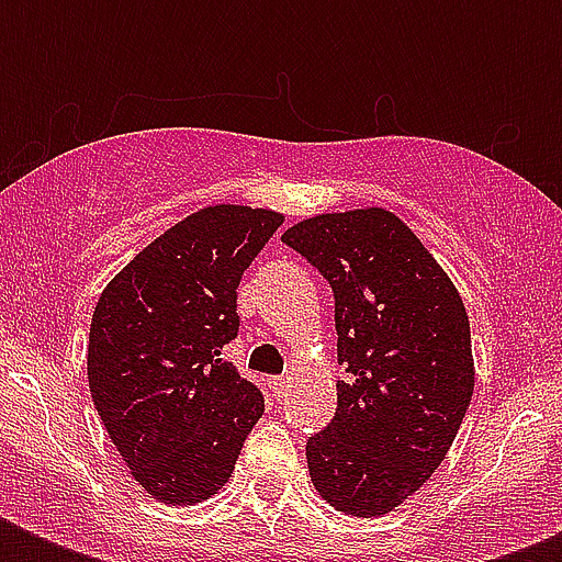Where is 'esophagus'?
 Wrapping results in <instances>:
<instances>
[{
  "label": "esophagus",
  "instance_id": "1",
  "mask_svg": "<svg viewBox=\"0 0 562 562\" xmlns=\"http://www.w3.org/2000/svg\"><path fill=\"white\" fill-rule=\"evenodd\" d=\"M268 384H271L273 396H282V393H285V379H282V375H273Z\"/></svg>",
  "mask_w": 562,
  "mask_h": 562
}]
</instances>
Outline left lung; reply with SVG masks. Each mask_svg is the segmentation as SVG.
<instances>
[{"label": "left lung", "mask_w": 562, "mask_h": 562, "mask_svg": "<svg viewBox=\"0 0 562 562\" xmlns=\"http://www.w3.org/2000/svg\"><path fill=\"white\" fill-rule=\"evenodd\" d=\"M333 285L338 408L308 437L312 484L350 516L414 496L470 408V317L437 259L382 206L324 212L282 233Z\"/></svg>", "instance_id": "1"}]
</instances>
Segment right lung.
<instances>
[{
  "label": "right lung",
  "mask_w": 562,
  "mask_h": 562,
  "mask_svg": "<svg viewBox=\"0 0 562 562\" xmlns=\"http://www.w3.org/2000/svg\"><path fill=\"white\" fill-rule=\"evenodd\" d=\"M282 215L215 203L178 221L101 291L87 379L110 440L148 496L194 505L236 470L265 400L224 361L241 273Z\"/></svg>",
  "instance_id": "right-lung-1"
}]
</instances>
